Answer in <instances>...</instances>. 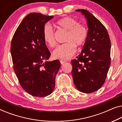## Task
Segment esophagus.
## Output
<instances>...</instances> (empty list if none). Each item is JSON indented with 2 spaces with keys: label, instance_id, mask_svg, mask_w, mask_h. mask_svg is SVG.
I'll list each match as a JSON object with an SVG mask.
<instances>
[{
  "label": "esophagus",
  "instance_id": "1",
  "mask_svg": "<svg viewBox=\"0 0 122 122\" xmlns=\"http://www.w3.org/2000/svg\"><path fill=\"white\" fill-rule=\"evenodd\" d=\"M64 63H65V61H61V64H64Z\"/></svg>",
  "mask_w": 122,
  "mask_h": 122
}]
</instances>
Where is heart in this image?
Segmentation results:
<instances>
[{"instance_id": "b5f03b06", "label": "heart", "mask_w": 122, "mask_h": 122, "mask_svg": "<svg viewBox=\"0 0 122 122\" xmlns=\"http://www.w3.org/2000/svg\"><path fill=\"white\" fill-rule=\"evenodd\" d=\"M56 25L67 31L64 43L58 46L53 53L55 59L68 60L73 57L76 52V46L81 47L87 39L88 31L86 26L79 24V22L71 17H65L56 21ZM43 39L49 47L56 46L54 32L49 24H46L43 30Z\"/></svg>"}]
</instances>
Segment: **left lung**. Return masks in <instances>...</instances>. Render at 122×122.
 Returning a JSON list of instances; mask_svg holds the SVG:
<instances>
[{"label":"left lung","mask_w":122,"mask_h":122,"mask_svg":"<svg viewBox=\"0 0 122 122\" xmlns=\"http://www.w3.org/2000/svg\"><path fill=\"white\" fill-rule=\"evenodd\" d=\"M86 18L87 39L81 53L71 61V74L78 91L90 93L104 84L111 65V40L106 28L92 14L78 9Z\"/></svg>","instance_id":"left-lung-1"}]
</instances>
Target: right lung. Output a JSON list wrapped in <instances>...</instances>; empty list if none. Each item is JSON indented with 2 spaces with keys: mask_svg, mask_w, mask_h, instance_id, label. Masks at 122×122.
<instances>
[{
  "mask_svg": "<svg viewBox=\"0 0 122 122\" xmlns=\"http://www.w3.org/2000/svg\"><path fill=\"white\" fill-rule=\"evenodd\" d=\"M53 18L30 13L18 26L11 42L13 68L20 84L28 93L38 97L53 92L61 67L58 60L47 61L51 53L43 39V28Z\"/></svg>",
  "mask_w": 122,
  "mask_h": 122,
  "instance_id": "add662e5",
  "label": "right lung"
}]
</instances>
